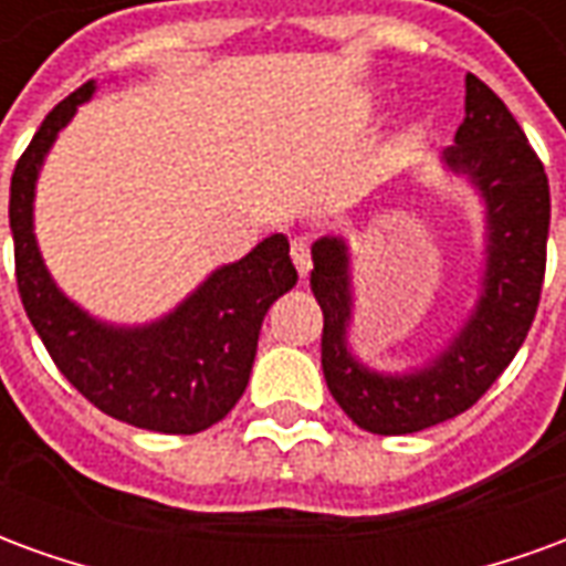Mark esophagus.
<instances>
[{
  "instance_id": "1",
  "label": "esophagus",
  "mask_w": 566,
  "mask_h": 566,
  "mask_svg": "<svg viewBox=\"0 0 566 566\" xmlns=\"http://www.w3.org/2000/svg\"><path fill=\"white\" fill-rule=\"evenodd\" d=\"M291 258H294V266L296 272L306 279L308 270H312V254H308V242L303 235H296L294 242H291Z\"/></svg>"
}]
</instances>
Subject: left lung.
I'll list each match as a JSON object with an SVG mask.
<instances>
[{"label":"left lung","mask_w":566,"mask_h":566,"mask_svg":"<svg viewBox=\"0 0 566 566\" xmlns=\"http://www.w3.org/2000/svg\"><path fill=\"white\" fill-rule=\"evenodd\" d=\"M463 112L442 163L485 202V270L473 312L439 355L409 373L360 364L348 348L355 312L348 242L321 235L312 245L308 284L324 312V379L345 416L379 437L418 433L467 412L510 367L539 306L552 211L546 169L503 99L475 75H467Z\"/></svg>","instance_id":"left-lung-1"}]
</instances>
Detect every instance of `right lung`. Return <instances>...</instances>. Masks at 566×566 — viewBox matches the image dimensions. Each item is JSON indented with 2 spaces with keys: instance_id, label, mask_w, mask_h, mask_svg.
<instances>
[{
  "instance_id": "right-lung-1",
  "label": "right lung",
  "mask_w": 566,
  "mask_h": 566,
  "mask_svg": "<svg viewBox=\"0 0 566 566\" xmlns=\"http://www.w3.org/2000/svg\"><path fill=\"white\" fill-rule=\"evenodd\" d=\"M96 93V81L54 105L11 175L8 221L18 291L60 373L105 416L142 430L190 437L218 424L245 394L263 315L296 284L287 235H266L214 270L163 318L117 327L72 303L44 266L32 233L35 181L48 150Z\"/></svg>"
}]
</instances>
